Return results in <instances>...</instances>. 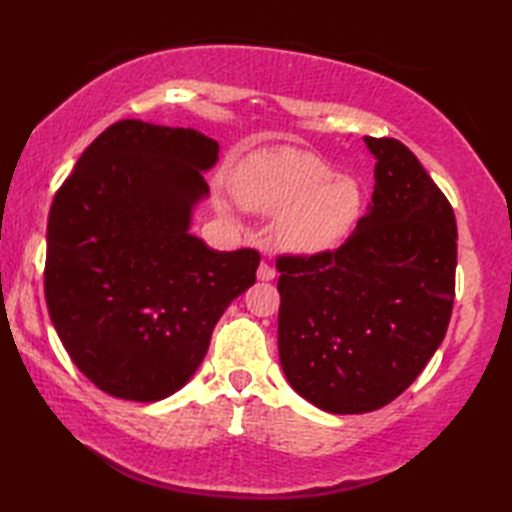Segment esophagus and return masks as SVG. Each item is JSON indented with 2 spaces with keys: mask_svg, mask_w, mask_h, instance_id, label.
Masks as SVG:
<instances>
[{
  "mask_svg": "<svg viewBox=\"0 0 512 512\" xmlns=\"http://www.w3.org/2000/svg\"><path fill=\"white\" fill-rule=\"evenodd\" d=\"M256 276H258V280H263V283H269V280L276 278V269L267 263H260Z\"/></svg>",
  "mask_w": 512,
  "mask_h": 512,
  "instance_id": "1",
  "label": "esophagus"
}]
</instances>
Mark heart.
<instances>
[{
  "mask_svg": "<svg viewBox=\"0 0 512 512\" xmlns=\"http://www.w3.org/2000/svg\"><path fill=\"white\" fill-rule=\"evenodd\" d=\"M234 194L247 210L276 214L274 238L289 254L318 256L338 249L356 229L364 190L353 176H338L320 156L294 150H260L238 168ZM229 214V205L218 201Z\"/></svg>",
  "mask_w": 512,
  "mask_h": 512,
  "instance_id": "b5f03b06",
  "label": "heart"
}]
</instances>
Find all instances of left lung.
<instances>
[{
  "label": "left lung",
  "mask_w": 512,
  "mask_h": 512,
  "mask_svg": "<svg viewBox=\"0 0 512 512\" xmlns=\"http://www.w3.org/2000/svg\"><path fill=\"white\" fill-rule=\"evenodd\" d=\"M375 185L336 252L278 258V353L318 409L369 413L413 384L440 347L455 298L451 203L398 139L364 137Z\"/></svg>",
  "instance_id": "1"
}]
</instances>
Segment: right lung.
<instances>
[{
    "label": "right lung",
    "instance_id": "right-lung-1",
    "mask_svg": "<svg viewBox=\"0 0 512 512\" xmlns=\"http://www.w3.org/2000/svg\"><path fill=\"white\" fill-rule=\"evenodd\" d=\"M218 143L123 119L88 145L48 216L46 302L77 369L114 398L159 402L190 382L229 302L256 283L254 249L190 232Z\"/></svg>",
    "mask_w": 512,
    "mask_h": 512
}]
</instances>
